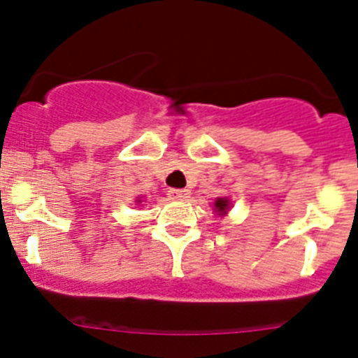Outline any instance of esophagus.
I'll list each match as a JSON object with an SVG mask.
<instances>
[{
	"label": "esophagus",
	"instance_id": "obj_1",
	"mask_svg": "<svg viewBox=\"0 0 358 358\" xmlns=\"http://www.w3.org/2000/svg\"><path fill=\"white\" fill-rule=\"evenodd\" d=\"M189 192L188 189H169V197L172 199V201H185V199H188Z\"/></svg>",
	"mask_w": 358,
	"mask_h": 358
}]
</instances>
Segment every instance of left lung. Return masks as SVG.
<instances>
[{
    "label": "left lung",
    "mask_w": 358,
    "mask_h": 358,
    "mask_svg": "<svg viewBox=\"0 0 358 358\" xmlns=\"http://www.w3.org/2000/svg\"><path fill=\"white\" fill-rule=\"evenodd\" d=\"M215 208L218 210V213H226L227 210V201L226 199H218L217 202H215Z\"/></svg>",
    "instance_id": "left-lung-1"
}]
</instances>
